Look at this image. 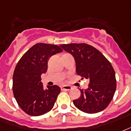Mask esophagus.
<instances>
[{
    "instance_id": "34e87169",
    "label": "esophagus",
    "mask_w": 131,
    "mask_h": 131,
    "mask_svg": "<svg viewBox=\"0 0 131 131\" xmlns=\"http://www.w3.org/2000/svg\"><path fill=\"white\" fill-rule=\"evenodd\" d=\"M72 87L69 85H63V87H61V90H67V91H69V90H72Z\"/></svg>"
}]
</instances>
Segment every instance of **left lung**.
Instances as JSON below:
<instances>
[{
	"instance_id": "8db88e82",
	"label": "left lung",
	"mask_w": 131,
	"mask_h": 131,
	"mask_svg": "<svg viewBox=\"0 0 131 131\" xmlns=\"http://www.w3.org/2000/svg\"><path fill=\"white\" fill-rule=\"evenodd\" d=\"M60 46L74 57L77 74L90 79L88 89L80 90L81 96L73 100L74 106L87 113L103 111L113 99L116 90L115 73L111 63L98 50L87 43Z\"/></svg>"
}]
</instances>
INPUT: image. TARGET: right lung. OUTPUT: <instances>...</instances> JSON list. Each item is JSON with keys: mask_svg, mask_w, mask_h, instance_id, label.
Segmentation results:
<instances>
[{"mask_svg": "<svg viewBox=\"0 0 131 131\" xmlns=\"http://www.w3.org/2000/svg\"><path fill=\"white\" fill-rule=\"evenodd\" d=\"M62 51L54 44L36 43L16 65L13 74V93L18 105L28 115H43L54 107L60 88L55 85H48L44 90L41 75L47 71L50 57Z\"/></svg>", "mask_w": 131, "mask_h": 131, "instance_id": "obj_1", "label": "right lung"}]
</instances>
